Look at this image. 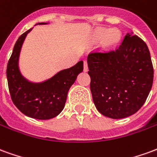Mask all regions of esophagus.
I'll list each match as a JSON object with an SVG mask.
<instances>
[{"instance_id": "34e87169", "label": "esophagus", "mask_w": 157, "mask_h": 157, "mask_svg": "<svg viewBox=\"0 0 157 157\" xmlns=\"http://www.w3.org/2000/svg\"><path fill=\"white\" fill-rule=\"evenodd\" d=\"M83 70H84V71L85 72H86L87 71H88V66H87V62L86 61H84V69H83Z\"/></svg>"}]
</instances>
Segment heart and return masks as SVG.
I'll return each mask as SVG.
<instances>
[{
    "instance_id": "heart-1",
    "label": "heart",
    "mask_w": 157,
    "mask_h": 157,
    "mask_svg": "<svg viewBox=\"0 0 157 157\" xmlns=\"http://www.w3.org/2000/svg\"><path fill=\"white\" fill-rule=\"evenodd\" d=\"M121 39L120 32L117 29H109L101 28L96 29L92 33V40L95 43L101 42L103 48L110 49L118 44Z\"/></svg>"
}]
</instances>
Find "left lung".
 <instances>
[{
  "instance_id": "1",
  "label": "left lung",
  "mask_w": 157,
  "mask_h": 157,
  "mask_svg": "<svg viewBox=\"0 0 157 157\" xmlns=\"http://www.w3.org/2000/svg\"><path fill=\"white\" fill-rule=\"evenodd\" d=\"M90 88L96 108L102 115L118 119L141 108L153 83V65L145 42L127 33L113 51L87 56Z\"/></svg>"
}]
</instances>
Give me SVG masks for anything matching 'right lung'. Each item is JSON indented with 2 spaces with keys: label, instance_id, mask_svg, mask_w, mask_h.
<instances>
[{
  "label": "right lung",
  "instance_id": "right-lung-1",
  "mask_svg": "<svg viewBox=\"0 0 157 157\" xmlns=\"http://www.w3.org/2000/svg\"><path fill=\"white\" fill-rule=\"evenodd\" d=\"M48 23L39 22L36 25ZM33 29L22 33L16 42L7 64L6 77L9 92L16 107L28 117L46 120L58 116L64 109L68 91L83 71V61L61 70L42 82H32L26 78L19 68V57L26 37Z\"/></svg>",
  "mask_w": 157,
  "mask_h": 157
}]
</instances>
